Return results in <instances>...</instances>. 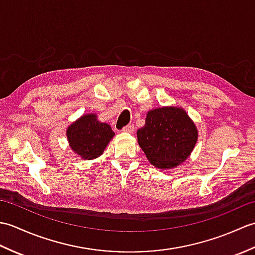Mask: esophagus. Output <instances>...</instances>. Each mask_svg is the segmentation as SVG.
<instances>
[{
    "instance_id": "obj_1",
    "label": "esophagus",
    "mask_w": 255,
    "mask_h": 255,
    "mask_svg": "<svg viewBox=\"0 0 255 255\" xmlns=\"http://www.w3.org/2000/svg\"><path fill=\"white\" fill-rule=\"evenodd\" d=\"M123 131L124 132H128V133H132L134 131V127L132 126V125H128V126L123 128Z\"/></svg>"
}]
</instances>
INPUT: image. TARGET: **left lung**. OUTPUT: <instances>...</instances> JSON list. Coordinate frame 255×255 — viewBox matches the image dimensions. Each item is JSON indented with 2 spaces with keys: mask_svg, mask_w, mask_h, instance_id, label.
Returning <instances> with one entry per match:
<instances>
[{
  "mask_svg": "<svg viewBox=\"0 0 255 255\" xmlns=\"http://www.w3.org/2000/svg\"><path fill=\"white\" fill-rule=\"evenodd\" d=\"M138 143L147 159L160 170L176 167L191 155L198 139L195 123L185 110L165 106L147 113L137 131Z\"/></svg>",
  "mask_w": 255,
  "mask_h": 255,
  "instance_id": "1",
  "label": "left lung"
}]
</instances>
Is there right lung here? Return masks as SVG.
<instances>
[{
	"label": "right lung",
	"instance_id": "obj_1",
	"mask_svg": "<svg viewBox=\"0 0 255 255\" xmlns=\"http://www.w3.org/2000/svg\"><path fill=\"white\" fill-rule=\"evenodd\" d=\"M114 136L110 125L101 123L94 113L82 115L67 128L70 148L84 160L99 158Z\"/></svg>",
	"mask_w": 255,
	"mask_h": 255
}]
</instances>
